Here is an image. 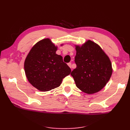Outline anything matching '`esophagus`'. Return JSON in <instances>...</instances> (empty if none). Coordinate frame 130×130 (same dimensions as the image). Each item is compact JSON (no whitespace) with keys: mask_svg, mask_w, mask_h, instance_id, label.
<instances>
[{"mask_svg":"<svg viewBox=\"0 0 130 130\" xmlns=\"http://www.w3.org/2000/svg\"><path fill=\"white\" fill-rule=\"evenodd\" d=\"M68 66L70 68H72V63L70 62H69V63H68Z\"/></svg>","mask_w":130,"mask_h":130,"instance_id":"obj_1","label":"esophagus"}]
</instances>
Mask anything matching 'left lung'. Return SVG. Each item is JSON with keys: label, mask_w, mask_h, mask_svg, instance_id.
<instances>
[{"label": "left lung", "mask_w": 130, "mask_h": 130, "mask_svg": "<svg viewBox=\"0 0 130 130\" xmlns=\"http://www.w3.org/2000/svg\"><path fill=\"white\" fill-rule=\"evenodd\" d=\"M76 68L71 75L76 87L88 94L99 92L111 78L112 63L108 56L95 42L90 40L75 45Z\"/></svg>", "instance_id": "1"}]
</instances>
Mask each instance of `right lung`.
<instances>
[{"instance_id": "obj_1", "label": "right lung", "mask_w": 130, "mask_h": 130, "mask_svg": "<svg viewBox=\"0 0 130 130\" xmlns=\"http://www.w3.org/2000/svg\"><path fill=\"white\" fill-rule=\"evenodd\" d=\"M57 50V46L49 38H45L33 46L25 58L24 70L27 80L40 91L59 87L63 78L71 72L62 57L56 54Z\"/></svg>"}]
</instances>
